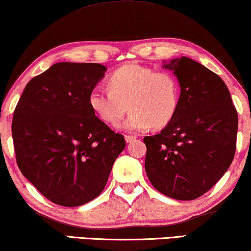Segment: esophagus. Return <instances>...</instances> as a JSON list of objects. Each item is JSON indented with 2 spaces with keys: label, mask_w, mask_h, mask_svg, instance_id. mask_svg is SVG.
Segmentation results:
<instances>
[{
  "label": "esophagus",
  "mask_w": 251,
  "mask_h": 251,
  "mask_svg": "<svg viewBox=\"0 0 251 251\" xmlns=\"http://www.w3.org/2000/svg\"><path fill=\"white\" fill-rule=\"evenodd\" d=\"M125 138H126V143H131V142H133V140L137 139V137L133 136V135H126Z\"/></svg>",
  "instance_id": "34e87169"
}]
</instances>
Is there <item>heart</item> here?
Returning <instances> with one entry per match:
<instances>
[{
	"label": "heart",
	"mask_w": 251,
	"mask_h": 251,
	"mask_svg": "<svg viewBox=\"0 0 251 251\" xmlns=\"http://www.w3.org/2000/svg\"><path fill=\"white\" fill-rule=\"evenodd\" d=\"M107 88L92 89L89 106L101 122L109 126H115L129 108L131 112L120 125L126 131L142 132L153 126L163 128L176 115L179 105V83L166 71L125 65L109 75Z\"/></svg>",
	"instance_id": "heart-1"
}]
</instances>
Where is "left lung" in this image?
I'll return each mask as SVG.
<instances>
[{"label": "left lung", "instance_id": "left-lung-1", "mask_svg": "<svg viewBox=\"0 0 251 251\" xmlns=\"http://www.w3.org/2000/svg\"><path fill=\"white\" fill-rule=\"evenodd\" d=\"M180 87L174 119L146 136L145 170L154 187L176 200L208 192L231 166L236 147L238 113L224 81L191 58L164 61Z\"/></svg>", "mask_w": 251, "mask_h": 251}]
</instances>
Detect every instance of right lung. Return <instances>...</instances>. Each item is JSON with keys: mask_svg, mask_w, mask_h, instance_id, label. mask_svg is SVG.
Listing matches in <instances>:
<instances>
[{"mask_svg": "<svg viewBox=\"0 0 251 251\" xmlns=\"http://www.w3.org/2000/svg\"><path fill=\"white\" fill-rule=\"evenodd\" d=\"M107 68L57 63L26 84L12 138L20 171L53 203L77 207L104 190L125 137L101 122L89 95Z\"/></svg>", "mask_w": 251, "mask_h": 251, "instance_id": "obj_1", "label": "right lung"}]
</instances>
